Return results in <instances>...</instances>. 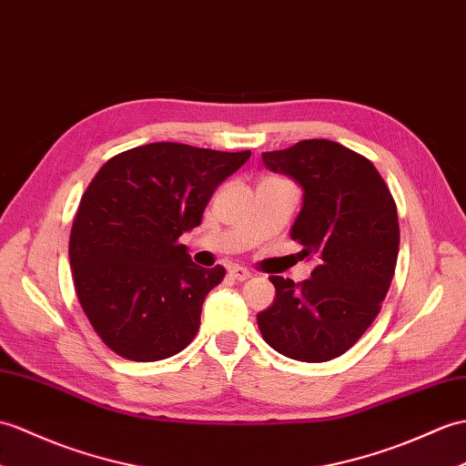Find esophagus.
<instances>
[{
  "mask_svg": "<svg viewBox=\"0 0 466 466\" xmlns=\"http://www.w3.org/2000/svg\"><path fill=\"white\" fill-rule=\"evenodd\" d=\"M250 276H252V274L248 272V269L242 268V266H232V268H230V278L236 279V282H246V279L250 278Z\"/></svg>",
  "mask_w": 466,
  "mask_h": 466,
  "instance_id": "1",
  "label": "esophagus"
}]
</instances>
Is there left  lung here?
Here are the masks:
<instances>
[{
  "mask_svg": "<svg viewBox=\"0 0 466 466\" xmlns=\"http://www.w3.org/2000/svg\"><path fill=\"white\" fill-rule=\"evenodd\" d=\"M266 168L294 178L304 197L291 240L316 268L301 284L272 276L274 304L258 313L268 345L321 363L348 351L371 326L395 274V200L371 160L326 138L262 153Z\"/></svg>",
  "mask_w": 466,
  "mask_h": 466,
  "instance_id": "1",
  "label": "left lung"
}]
</instances>
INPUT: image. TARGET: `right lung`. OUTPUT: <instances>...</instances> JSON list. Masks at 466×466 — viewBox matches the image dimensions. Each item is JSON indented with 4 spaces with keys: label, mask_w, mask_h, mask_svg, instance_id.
<instances>
[{
    "label": "right lung",
    "mask_w": 466,
    "mask_h": 466,
    "mask_svg": "<svg viewBox=\"0 0 466 466\" xmlns=\"http://www.w3.org/2000/svg\"><path fill=\"white\" fill-rule=\"evenodd\" d=\"M250 155L153 143L106 160L86 187L69 262L81 308L115 353L158 361L194 339L204 298L226 269L194 264L178 238Z\"/></svg>",
    "instance_id": "add662e5"
}]
</instances>
